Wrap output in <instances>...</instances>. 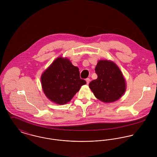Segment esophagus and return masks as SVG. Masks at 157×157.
Masks as SVG:
<instances>
[{
    "label": "esophagus",
    "instance_id": "34e87169",
    "mask_svg": "<svg viewBox=\"0 0 157 157\" xmlns=\"http://www.w3.org/2000/svg\"><path fill=\"white\" fill-rule=\"evenodd\" d=\"M86 83H87V84L88 85L89 84V83H90V79L89 78H87L86 79Z\"/></svg>",
    "mask_w": 157,
    "mask_h": 157
}]
</instances>
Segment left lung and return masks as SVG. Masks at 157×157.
<instances>
[{
  "mask_svg": "<svg viewBox=\"0 0 157 157\" xmlns=\"http://www.w3.org/2000/svg\"><path fill=\"white\" fill-rule=\"evenodd\" d=\"M95 71L97 78L89 86L95 97L106 103L118 100L126 90L125 80L119 67L111 61L100 60Z\"/></svg>",
  "mask_w": 157,
  "mask_h": 157,
  "instance_id": "obj_1",
  "label": "left lung"
}]
</instances>
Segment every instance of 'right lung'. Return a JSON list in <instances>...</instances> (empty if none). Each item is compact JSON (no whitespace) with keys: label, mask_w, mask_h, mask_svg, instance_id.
Returning a JSON list of instances; mask_svg holds the SVG:
<instances>
[{"label":"right lung","mask_w":157,"mask_h":157,"mask_svg":"<svg viewBox=\"0 0 157 157\" xmlns=\"http://www.w3.org/2000/svg\"><path fill=\"white\" fill-rule=\"evenodd\" d=\"M45 95L52 101L64 105L69 102L86 82L81 79L79 69L67 59L59 57L41 77Z\"/></svg>","instance_id":"right-lung-1"}]
</instances>
